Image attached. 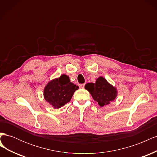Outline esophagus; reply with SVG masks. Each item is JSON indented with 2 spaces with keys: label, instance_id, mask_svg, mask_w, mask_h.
<instances>
[{
  "label": "esophagus",
  "instance_id": "34e87169",
  "mask_svg": "<svg viewBox=\"0 0 157 157\" xmlns=\"http://www.w3.org/2000/svg\"><path fill=\"white\" fill-rule=\"evenodd\" d=\"M79 87H80V88H84V84H79Z\"/></svg>",
  "mask_w": 157,
  "mask_h": 157
}]
</instances>
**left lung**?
Returning a JSON list of instances; mask_svg holds the SVG:
<instances>
[{
    "mask_svg": "<svg viewBox=\"0 0 157 157\" xmlns=\"http://www.w3.org/2000/svg\"><path fill=\"white\" fill-rule=\"evenodd\" d=\"M85 89L92 95L93 99L100 107L110 104L117 96V90L103 77L96 79V83H87Z\"/></svg>",
    "mask_w": 157,
    "mask_h": 157,
    "instance_id": "1",
    "label": "left lung"
}]
</instances>
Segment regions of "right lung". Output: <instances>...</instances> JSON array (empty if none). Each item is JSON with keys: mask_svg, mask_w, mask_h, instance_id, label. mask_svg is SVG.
I'll return each instance as SVG.
<instances>
[{"mask_svg": "<svg viewBox=\"0 0 157 157\" xmlns=\"http://www.w3.org/2000/svg\"><path fill=\"white\" fill-rule=\"evenodd\" d=\"M78 89V86L70 82L67 75H62L46 85L44 98L54 109H59L71 101L75 90Z\"/></svg>", "mask_w": 157, "mask_h": 157, "instance_id": "obj_1", "label": "right lung"}]
</instances>
